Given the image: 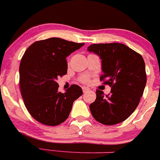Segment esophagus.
<instances>
[{"instance_id":"esophagus-1","label":"esophagus","mask_w":160,"mask_h":160,"mask_svg":"<svg viewBox=\"0 0 160 160\" xmlns=\"http://www.w3.org/2000/svg\"><path fill=\"white\" fill-rule=\"evenodd\" d=\"M82 90H83V93H86V92H88V90H90V88H87V87H83V88H82Z\"/></svg>"}]
</instances>
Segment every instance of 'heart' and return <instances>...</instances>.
Returning a JSON list of instances; mask_svg holds the SVG:
<instances>
[{"mask_svg":"<svg viewBox=\"0 0 160 160\" xmlns=\"http://www.w3.org/2000/svg\"><path fill=\"white\" fill-rule=\"evenodd\" d=\"M83 82H88V77H84V78H83Z\"/></svg>","mask_w":160,"mask_h":160,"instance_id":"1","label":"heart"}]
</instances>
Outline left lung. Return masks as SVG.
I'll list each match as a JSON object with an SVG mask.
<instances>
[{"mask_svg":"<svg viewBox=\"0 0 160 160\" xmlns=\"http://www.w3.org/2000/svg\"><path fill=\"white\" fill-rule=\"evenodd\" d=\"M88 51L101 59V80L111 87L104 97L97 90L90 110L96 121L106 125L124 122L138 105L146 84V65L140 54L121 43L93 44Z\"/></svg>","mask_w":160,"mask_h":160,"instance_id":"8db88e82","label":"left lung"}]
</instances>
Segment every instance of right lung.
<instances>
[{"instance_id":"1","label":"right lung","mask_w":160,"mask_h":160,"mask_svg":"<svg viewBox=\"0 0 160 160\" xmlns=\"http://www.w3.org/2000/svg\"><path fill=\"white\" fill-rule=\"evenodd\" d=\"M84 43L49 38L32 44L25 52L19 67L20 89L31 115L40 123L55 126L69 117L74 101L83 94L72 84L64 93L58 91V77L67 72V57Z\"/></svg>"}]
</instances>
